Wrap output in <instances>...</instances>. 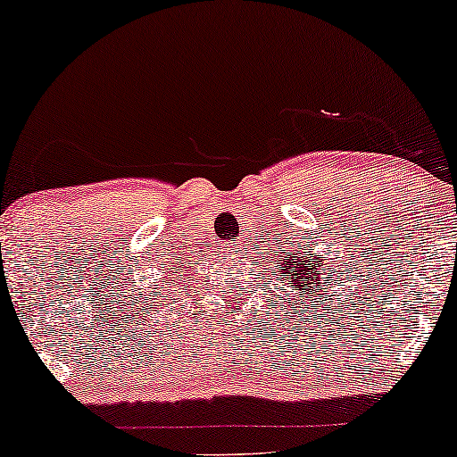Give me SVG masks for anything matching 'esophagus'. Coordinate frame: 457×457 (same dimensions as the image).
<instances>
[{
	"label": "esophagus",
	"instance_id": "1",
	"mask_svg": "<svg viewBox=\"0 0 457 457\" xmlns=\"http://www.w3.org/2000/svg\"><path fill=\"white\" fill-rule=\"evenodd\" d=\"M239 247H241L239 241H230V243H227V247H224V249H227V252H230V253H237V252H239Z\"/></svg>",
	"mask_w": 457,
	"mask_h": 457
}]
</instances>
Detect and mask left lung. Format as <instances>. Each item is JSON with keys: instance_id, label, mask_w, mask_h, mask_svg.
<instances>
[{"instance_id": "1", "label": "left lung", "mask_w": 457, "mask_h": 457, "mask_svg": "<svg viewBox=\"0 0 457 457\" xmlns=\"http://www.w3.org/2000/svg\"><path fill=\"white\" fill-rule=\"evenodd\" d=\"M278 274L285 280H289V285L302 287L305 285H316V278H320L322 272H327L328 277H333L324 264L314 258V253H297L291 252V249H283V253L278 255Z\"/></svg>"}]
</instances>
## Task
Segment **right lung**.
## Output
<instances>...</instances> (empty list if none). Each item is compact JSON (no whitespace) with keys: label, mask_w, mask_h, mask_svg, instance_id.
<instances>
[{"label":"right lung","mask_w":457,"mask_h":457,"mask_svg":"<svg viewBox=\"0 0 457 457\" xmlns=\"http://www.w3.org/2000/svg\"><path fill=\"white\" fill-rule=\"evenodd\" d=\"M155 295H158V293H155Z\"/></svg>","instance_id":"add662e5"}]
</instances>
